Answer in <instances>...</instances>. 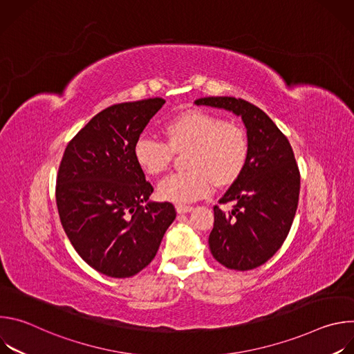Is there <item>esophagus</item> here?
I'll return each instance as SVG.
<instances>
[{
    "label": "esophagus",
    "instance_id": "esophagus-1",
    "mask_svg": "<svg viewBox=\"0 0 354 354\" xmlns=\"http://www.w3.org/2000/svg\"><path fill=\"white\" fill-rule=\"evenodd\" d=\"M192 210H193L192 206H183V205H178V206H176V212H178L179 214H185V213H189V212H192Z\"/></svg>",
    "mask_w": 354,
    "mask_h": 354
}]
</instances>
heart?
<instances>
[{"label": "heart", "mask_w": 354, "mask_h": 354, "mask_svg": "<svg viewBox=\"0 0 354 354\" xmlns=\"http://www.w3.org/2000/svg\"><path fill=\"white\" fill-rule=\"evenodd\" d=\"M165 142L141 134L133 147V157L147 175H160L174 153L187 148L185 172L174 174L158 183V196L178 205L193 203L206 197L213 185L228 186L245 169L249 141L243 126L221 120L216 113L189 109L171 116L162 126Z\"/></svg>", "instance_id": "b5f03b06"}]
</instances>
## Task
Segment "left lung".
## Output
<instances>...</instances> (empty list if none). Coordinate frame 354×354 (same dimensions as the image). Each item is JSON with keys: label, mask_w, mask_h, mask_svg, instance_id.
I'll use <instances>...</instances> for the list:
<instances>
[{"label": "left lung", "mask_w": 354, "mask_h": 354, "mask_svg": "<svg viewBox=\"0 0 354 354\" xmlns=\"http://www.w3.org/2000/svg\"><path fill=\"white\" fill-rule=\"evenodd\" d=\"M196 105L221 108L242 118L249 156L241 176L218 200L234 203L231 212L214 206L209 236L212 255L239 272L268 262L286 241L299 196V171L287 137L258 106L241 97L209 96Z\"/></svg>", "instance_id": "8db88e82"}]
</instances>
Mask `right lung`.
<instances>
[{"instance_id":"obj_1","label":"right lung","mask_w":354,"mask_h":354,"mask_svg":"<svg viewBox=\"0 0 354 354\" xmlns=\"http://www.w3.org/2000/svg\"><path fill=\"white\" fill-rule=\"evenodd\" d=\"M162 97L112 105L93 116L67 144L56 203L77 254L96 272L131 277L148 266L176 217L172 203L147 201L154 187L133 157V147Z\"/></svg>"}]
</instances>
